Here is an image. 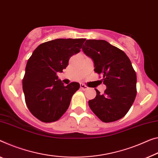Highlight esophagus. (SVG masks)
Returning <instances> with one entry per match:
<instances>
[{
    "label": "esophagus",
    "mask_w": 158,
    "mask_h": 158,
    "mask_svg": "<svg viewBox=\"0 0 158 158\" xmlns=\"http://www.w3.org/2000/svg\"><path fill=\"white\" fill-rule=\"evenodd\" d=\"M80 87H81V89H82V90H86V89H87L89 88L88 87L86 86L85 85L82 84V83H81L80 84Z\"/></svg>",
    "instance_id": "34e87169"
}]
</instances>
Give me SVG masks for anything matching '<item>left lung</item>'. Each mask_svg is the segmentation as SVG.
Listing matches in <instances>:
<instances>
[{
	"instance_id": "left-lung-1",
	"label": "left lung",
	"mask_w": 158,
	"mask_h": 158,
	"mask_svg": "<svg viewBox=\"0 0 158 158\" xmlns=\"http://www.w3.org/2000/svg\"><path fill=\"white\" fill-rule=\"evenodd\" d=\"M82 51L93 60L94 72L106 86L104 94L89 100V108L102 121L113 122L129 111L136 96V74L122 50L104 40H87Z\"/></svg>"
}]
</instances>
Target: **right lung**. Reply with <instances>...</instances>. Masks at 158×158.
Returning a JSON list of instances; mask_svg holds the SVG:
<instances>
[{"mask_svg":"<svg viewBox=\"0 0 158 158\" xmlns=\"http://www.w3.org/2000/svg\"><path fill=\"white\" fill-rule=\"evenodd\" d=\"M85 39H56L41 44L28 59L23 80L25 103L34 116L42 122L61 117L80 88L78 82L64 86L56 73L63 72L73 55L81 51Z\"/></svg>","mask_w":158,"mask_h":158,"instance_id":"right-lung-1","label":"right lung"}]
</instances>
